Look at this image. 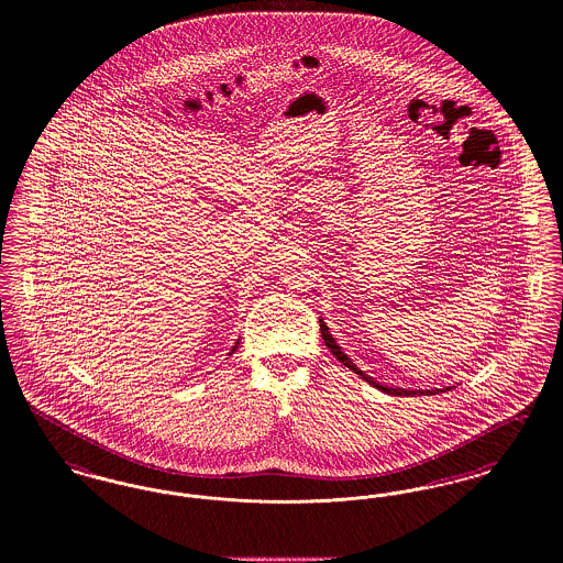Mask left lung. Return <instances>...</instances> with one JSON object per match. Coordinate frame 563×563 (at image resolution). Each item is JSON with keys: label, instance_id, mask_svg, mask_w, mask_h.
I'll list each match as a JSON object with an SVG mask.
<instances>
[{"label": "left lung", "instance_id": "1", "mask_svg": "<svg viewBox=\"0 0 563 563\" xmlns=\"http://www.w3.org/2000/svg\"><path fill=\"white\" fill-rule=\"evenodd\" d=\"M321 322V335L322 340H324V344H327V349L331 350V354L342 363V365H346L350 372H354L356 375H361L365 382H369L372 386H375L377 390H382V393H386V395H393V397H413V395H439V393H445V390H450V388H445V390H441V388H434V390H407V388H390V386H384V384H379V382H375L372 375L363 374L352 361L349 358V354H344L342 349L338 346V342L333 340V335L329 333V327L324 324L322 319H319Z\"/></svg>", "mask_w": 563, "mask_h": 563}]
</instances>
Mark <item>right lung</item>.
<instances>
[{"mask_svg": "<svg viewBox=\"0 0 563 563\" xmlns=\"http://www.w3.org/2000/svg\"><path fill=\"white\" fill-rule=\"evenodd\" d=\"M236 344H239V342H236ZM234 350H236V346H234V349H232V352H234ZM232 352H230V354H232Z\"/></svg>", "mask_w": 563, "mask_h": 563, "instance_id": "1", "label": "right lung"}]
</instances>
